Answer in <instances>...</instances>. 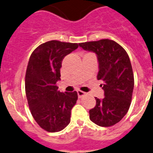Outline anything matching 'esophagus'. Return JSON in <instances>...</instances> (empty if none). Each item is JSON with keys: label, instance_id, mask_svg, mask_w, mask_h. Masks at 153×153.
<instances>
[{"label": "esophagus", "instance_id": "obj_1", "mask_svg": "<svg viewBox=\"0 0 153 153\" xmlns=\"http://www.w3.org/2000/svg\"><path fill=\"white\" fill-rule=\"evenodd\" d=\"M77 93H78L79 98H82V96H84L85 95V92H82V91H81V90H78V91H77Z\"/></svg>", "mask_w": 153, "mask_h": 153}]
</instances>
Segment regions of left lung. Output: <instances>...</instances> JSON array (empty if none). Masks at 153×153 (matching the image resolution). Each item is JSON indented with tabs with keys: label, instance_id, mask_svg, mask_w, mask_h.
Listing matches in <instances>:
<instances>
[{
	"label": "left lung",
	"instance_id": "1",
	"mask_svg": "<svg viewBox=\"0 0 153 153\" xmlns=\"http://www.w3.org/2000/svg\"><path fill=\"white\" fill-rule=\"evenodd\" d=\"M83 50L94 52L99 61L97 79L104 97H96L89 118L101 127L113 126L128 113L134 88V74L128 54L120 44L108 39L79 43Z\"/></svg>",
	"mask_w": 153,
	"mask_h": 153
}]
</instances>
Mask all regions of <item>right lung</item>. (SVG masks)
Returning a JSON list of instances; mask_svg holds the SVG:
<instances>
[{
	"mask_svg": "<svg viewBox=\"0 0 153 153\" xmlns=\"http://www.w3.org/2000/svg\"><path fill=\"white\" fill-rule=\"evenodd\" d=\"M79 45L48 41L36 47L29 58L25 80L28 104L37 124L48 132L60 131L70 123L78 94L61 92L56 83L61 79L63 59Z\"/></svg>",
	"mask_w": 153,
	"mask_h": 153,
	"instance_id": "obj_1",
	"label": "right lung"
}]
</instances>
